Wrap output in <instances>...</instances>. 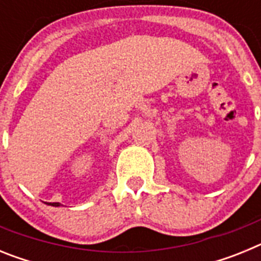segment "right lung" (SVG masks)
<instances>
[{"label": "right lung", "instance_id": "1", "mask_svg": "<svg viewBox=\"0 0 261 261\" xmlns=\"http://www.w3.org/2000/svg\"><path fill=\"white\" fill-rule=\"evenodd\" d=\"M48 205H52V206H60V202H48Z\"/></svg>", "mask_w": 261, "mask_h": 261}]
</instances>
